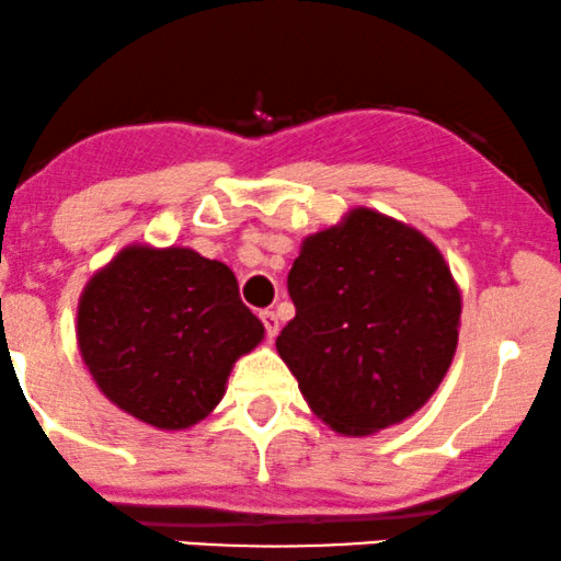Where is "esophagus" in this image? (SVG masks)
Wrapping results in <instances>:
<instances>
[{"instance_id": "34e87169", "label": "esophagus", "mask_w": 561, "mask_h": 561, "mask_svg": "<svg viewBox=\"0 0 561 561\" xmlns=\"http://www.w3.org/2000/svg\"><path fill=\"white\" fill-rule=\"evenodd\" d=\"M261 321H264V329H266V339L272 342V339L279 333V318H276L274 310H261L259 313Z\"/></svg>"}]
</instances>
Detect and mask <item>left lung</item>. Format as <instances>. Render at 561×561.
<instances>
[{
    "instance_id": "left-lung-1",
    "label": "left lung",
    "mask_w": 561,
    "mask_h": 561,
    "mask_svg": "<svg viewBox=\"0 0 561 561\" xmlns=\"http://www.w3.org/2000/svg\"><path fill=\"white\" fill-rule=\"evenodd\" d=\"M287 289L295 318L276 352L333 430L370 435L437 391L456 354L460 293L422 232L354 209L305 240Z\"/></svg>"
}]
</instances>
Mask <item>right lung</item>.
Masks as SVG:
<instances>
[{
    "instance_id": "1",
    "label": "right lung",
    "mask_w": 561,
    "mask_h": 561,
    "mask_svg": "<svg viewBox=\"0 0 561 561\" xmlns=\"http://www.w3.org/2000/svg\"><path fill=\"white\" fill-rule=\"evenodd\" d=\"M261 339L236 274L188 248H124L88 282L77 310V342L98 388L160 430L204 420L236 359Z\"/></svg>"
}]
</instances>
